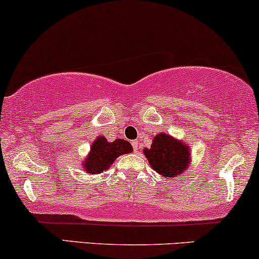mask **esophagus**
<instances>
[{
	"instance_id": "obj_1",
	"label": "esophagus",
	"mask_w": 259,
	"mask_h": 259,
	"mask_svg": "<svg viewBox=\"0 0 259 259\" xmlns=\"http://www.w3.org/2000/svg\"><path fill=\"white\" fill-rule=\"evenodd\" d=\"M132 146H133V150H135V152L138 151L139 144H138V142H137V140H133V142H132Z\"/></svg>"
}]
</instances>
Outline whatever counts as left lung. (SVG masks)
<instances>
[{"instance_id": "left-lung-1", "label": "left lung", "mask_w": 259, "mask_h": 259, "mask_svg": "<svg viewBox=\"0 0 259 259\" xmlns=\"http://www.w3.org/2000/svg\"><path fill=\"white\" fill-rule=\"evenodd\" d=\"M144 154L149 159L150 165L157 173L168 178L183 174L190 158L188 146L181 142H177L164 133L155 137L150 149H144Z\"/></svg>"}]
</instances>
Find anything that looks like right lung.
<instances>
[{
	"instance_id": "right-lung-1",
	"label": "right lung",
	"mask_w": 259,
	"mask_h": 259,
	"mask_svg": "<svg viewBox=\"0 0 259 259\" xmlns=\"http://www.w3.org/2000/svg\"><path fill=\"white\" fill-rule=\"evenodd\" d=\"M132 150L127 140L116 139L109 143L104 137H98L92 143L90 155L82 163L84 170L90 174H100L101 171L107 170L119 156L130 154Z\"/></svg>"
}]
</instances>
